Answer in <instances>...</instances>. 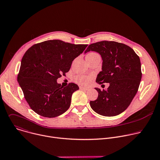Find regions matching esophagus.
Returning a JSON list of instances; mask_svg holds the SVG:
<instances>
[{
  "instance_id": "esophagus-1",
  "label": "esophagus",
  "mask_w": 160,
  "mask_h": 160,
  "mask_svg": "<svg viewBox=\"0 0 160 160\" xmlns=\"http://www.w3.org/2000/svg\"><path fill=\"white\" fill-rule=\"evenodd\" d=\"M80 88L82 89V90H87V88L85 87H80Z\"/></svg>"
}]
</instances>
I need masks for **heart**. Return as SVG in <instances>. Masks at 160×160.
Segmentation results:
<instances>
[{
  "instance_id": "b5f03b06",
  "label": "heart",
  "mask_w": 160,
  "mask_h": 160,
  "mask_svg": "<svg viewBox=\"0 0 160 160\" xmlns=\"http://www.w3.org/2000/svg\"><path fill=\"white\" fill-rule=\"evenodd\" d=\"M94 54H96V53L91 52V53L88 54L87 56H92V55H94ZM91 78H92V77H91V76L78 75V76H77L75 78V81L77 83H78V84H80V85H87L90 82Z\"/></svg>"
}]
</instances>
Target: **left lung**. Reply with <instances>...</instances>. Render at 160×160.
Instances as JSON below:
<instances>
[{"mask_svg":"<svg viewBox=\"0 0 160 160\" xmlns=\"http://www.w3.org/2000/svg\"><path fill=\"white\" fill-rule=\"evenodd\" d=\"M89 51L99 53L102 60L96 82L109 83L107 89L95 88L98 98L90 102V107L102 116L118 115L128 107L138 90L142 78L139 57L128 45L114 41L90 44L85 54Z\"/></svg>","mask_w":160,"mask_h":160,"instance_id":"left-lung-1","label":"left lung"}]
</instances>
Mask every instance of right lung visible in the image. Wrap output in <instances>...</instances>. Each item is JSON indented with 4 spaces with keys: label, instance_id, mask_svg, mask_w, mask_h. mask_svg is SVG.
<instances>
[{
    "label": "right lung",
    "instance_id": "1",
    "mask_svg": "<svg viewBox=\"0 0 160 160\" xmlns=\"http://www.w3.org/2000/svg\"><path fill=\"white\" fill-rule=\"evenodd\" d=\"M87 45L51 40L33 45L25 52L18 82L27 102L38 115L54 118L70 108L72 94L79 87L73 83L64 87L57 79L69 72L73 61Z\"/></svg>",
    "mask_w": 160,
    "mask_h": 160
}]
</instances>
